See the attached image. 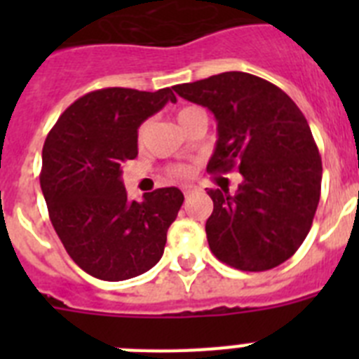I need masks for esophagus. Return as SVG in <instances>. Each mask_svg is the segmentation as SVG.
<instances>
[{"label":"esophagus","instance_id":"esophagus-1","mask_svg":"<svg viewBox=\"0 0 359 359\" xmlns=\"http://www.w3.org/2000/svg\"><path fill=\"white\" fill-rule=\"evenodd\" d=\"M182 190H183V194H185V198H189V196L196 190V187L194 185H185Z\"/></svg>","mask_w":359,"mask_h":359}]
</instances>
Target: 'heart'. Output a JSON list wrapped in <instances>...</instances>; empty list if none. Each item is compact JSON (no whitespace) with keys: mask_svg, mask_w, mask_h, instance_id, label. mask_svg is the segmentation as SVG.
Instances as JSON below:
<instances>
[{"mask_svg":"<svg viewBox=\"0 0 359 359\" xmlns=\"http://www.w3.org/2000/svg\"><path fill=\"white\" fill-rule=\"evenodd\" d=\"M194 111H198V107H192V106L182 107V109L177 111V122L182 123L183 120H185L189 115H192ZM147 128H149L147 123H142L140 129H138V142H140V144H144L145 136H147ZM172 174L177 177H187L189 176V169L183 167V165H176V167H172Z\"/></svg>","mask_w":359,"mask_h":359,"instance_id":"obj_1","label":"heart"}]
</instances>
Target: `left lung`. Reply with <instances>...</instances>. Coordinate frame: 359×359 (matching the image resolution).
Segmentation results:
<instances>
[{
  "instance_id": "left-lung-1",
  "label": "left lung",
  "mask_w": 359,
  "mask_h": 359,
  "mask_svg": "<svg viewBox=\"0 0 359 359\" xmlns=\"http://www.w3.org/2000/svg\"><path fill=\"white\" fill-rule=\"evenodd\" d=\"M217 120L208 172L239 169L243 183L210 189L208 246L243 271H266L287 261L313 224L322 187V158L309 123L280 88L252 73L224 72L174 86Z\"/></svg>"
}]
</instances>
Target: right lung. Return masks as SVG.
Instances as JSON below:
<instances>
[{
  "label": "right lung",
  "instance_id": "add662e5",
  "mask_svg": "<svg viewBox=\"0 0 359 359\" xmlns=\"http://www.w3.org/2000/svg\"><path fill=\"white\" fill-rule=\"evenodd\" d=\"M167 102L154 93L106 88L84 95L59 116L43 145L41 190L50 221L73 262L91 277H138L163 255L167 230L183 205L176 187L129 201L122 165L138 156V128Z\"/></svg>",
  "mask_w": 359,
  "mask_h": 359
}]
</instances>
